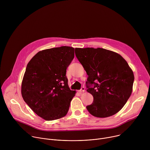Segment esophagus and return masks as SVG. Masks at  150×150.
<instances>
[{
	"label": "esophagus",
	"mask_w": 150,
	"mask_h": 150,
	"mask_svg": "<svg viewBox=\"0 0 150 150\" xmlns=\"http://www.w3.org/2000/svg\"><path fill=\"white\" fill-rule=\"evenodd\" d=\"M84 91H85V88H84V87H82L81 89L79 91V93H83V92H84Z\"/></svg>",
	"instance_id": "obj_1"
}]
</instances>
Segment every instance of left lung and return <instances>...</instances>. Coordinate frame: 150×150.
Returning a JSON list of instances; mask_svg holds the SVG:
<instances>
[{"label": "left lung", "instance_id": "left-lung-1", "mask_svg": "<svg viewBox=\"0 0 150 150\" xmlns=\"http://www.w3.org/2000/svg\"><path fill=\"white\" fill-rule=\"evenodd\" d=\"M75 55L88 76L87 91L94 98L87 106L89 113L100 118L117 113L132 91L134 75L127 62L119 54L103 48H75ZM88 84L94 87L90 88Z\"/></svg>", "mask_w": 150, "mask_h": 150}]
</instances>
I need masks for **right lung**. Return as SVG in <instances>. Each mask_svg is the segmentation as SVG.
Masks as SVG:
<instances>
[{
	"mask_svg": "<svg viewBox=\"0 0 150 150\" xmlns=\"http://www.w3.org/2000/svg\"><path fill=\"white\" fill-rule=\"evenodd\" d=\"M74 50L62 46L40 51L27 66L21 94L32 110L46 120L65 116L75 96L66 76L67 69L74 58Z\"/></svg>",
	"mask_w": 150,
	"mask_h": 150,
	"instance_id": "obj_1",
	"label": "right lung"
}]
</instances>
